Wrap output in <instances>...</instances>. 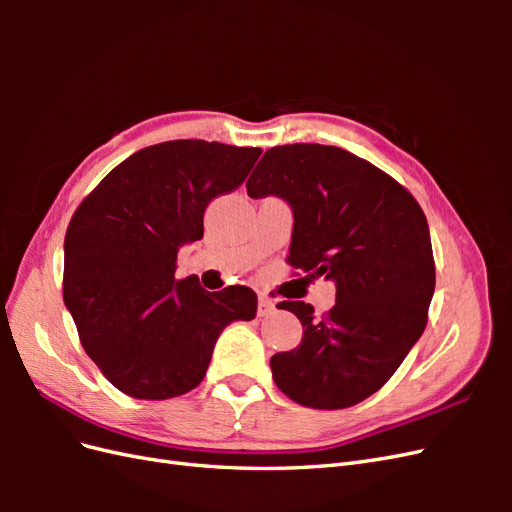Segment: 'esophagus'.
<instances>
[{
  "mask_svg": "<svg viewBox=\"0 0 512 512\" xmlns=\"http://www.w3.org/2000/svg\"><path fill=\"white\" fill-rule=\"evenodd\" d=\"M275 312V303L267 297H260L258 299V316L265 318V316H271Z\"/></svg>",
  "mask_w": 512,
  "mask_h": 512,
  "instance_id": "obj_1",
  "label": "esophagus"
}]
</instances>
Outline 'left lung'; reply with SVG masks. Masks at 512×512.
Instances as JSON below:
<instances>
[{
	"label": "left lung",
	"mask_w": 512,
	"mask_h": 512,
	"mask_svg": "<svg viewBox=\"0 0 512 512\" xmlns=\"http://www.w3.org/2000/svg\"><path fill=\"white\" fill-rule=\"evenodd\" d=\"M245 188L286 200L294 215L286 260L337 288L324 316L303 301L277 303L303 324L301 344L271 356L277 389L316 410L359 404L425 331L436 265L421 205L374 164L316 143L269 149Z\"/></svg>",
	"instance_id": "1"
}]
</instances>
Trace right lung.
Masks as SVG:
<instances>
[{
  "label": "right lung",
  "instance_id": "1",
  "mask_svg": "<svg viewBox=\"0 0 512 512\" xmlns=\"http://www.w3.org/2000/svg\"><path fill=\"white\" fill-rule=\"evenodd\" d=\"M258 147L168 141L132 153L74 211L64 241V303L104 378L136 399L203 382L220 333L256 316V292L177 280V252L203 239L205 209L245 181Z\"/></svg>",
  "mask_w": 512,
  "mask_h": 512
}]
</instances>
